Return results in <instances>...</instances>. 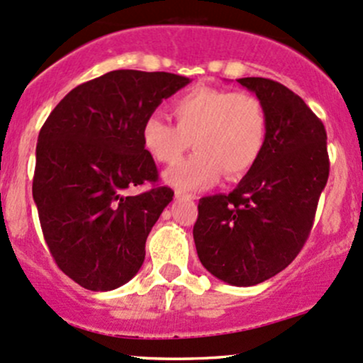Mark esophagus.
I'll list each match as a JSON object with an SVG mask.
<instances>
[{"label":"esophagus","mask_w":363,"mask_h":363,"mask_svg":"<svg viewBox=\"0 0 363 363\" xmlns=\"http://www.w3.org/2000/svg\"><path fill=\"white\" fill-rule=\"evenodd\" d=\"M175 198H177V200H194V194L177 189L175 191Z\"/></svg>","instance_id":"1"}]
</instances>
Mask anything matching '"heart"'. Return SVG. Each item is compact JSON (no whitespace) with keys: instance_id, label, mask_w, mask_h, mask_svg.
<instances>
[{"instance_id":"heart-1","label":"heart","mask_w":363,"mask_h":363,"mask_svg":"<svg viewBox=\"0 0 363 363\" xmlns=\"http://www.w3.org/2000/svg\"><path fill=\"white\" fill-rule=\"evenodd\" d=\"M175 125L151 113L141 125V141L155 162L174 165L191 141L196 153L165 174L177 189H201L218 181L245 177L260 160L269 136V115L248 91L194 87L170 105Z\"/></svg>"}]
</instances>
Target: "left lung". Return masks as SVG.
Returning a JSON list of instances; mask_svg holds the SVG:
<instances>
[{
  "label": "left lung",
  "mask_w": 363,
  "mask_h": 363,
  "mask_svg": "<svg viewBox=\"0 0 363 363\" xmlns=\"http://www.w3.org/2000/svg\"><path fill=\"white\" fill-rule=\"evenodd\" d=\"M264 101L269 136L260 160L229 194L198 203V258L212 276L255 286L284 270L312 230L328 184V134L291 89L264 77L238 79Z\"/></svg>",
  "instance_id": "8db88e82"
}]
</instances>
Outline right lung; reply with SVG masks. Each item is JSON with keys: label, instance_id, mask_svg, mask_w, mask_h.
Masks as SVG:
<instances>
[{"label": "right lung", "instance_id": "add662e5", "mask_svg": "<svg viewBox=\"0 0 363 363\" xmlns=\"http://www.w3.org/2000/svg\"><path fill=\"white\" fill-rule=\"evenodd\" d=\"M169 72L113 70L72 89L35 146L33 196L51 257L91 291L129 282L145 262L151 227L172 201L141 141L163 99L189 84ZM146 182L154 188L129 197Z\"/></svg>", "mask_w": 363, "mask_h": 363}]
</instances>
